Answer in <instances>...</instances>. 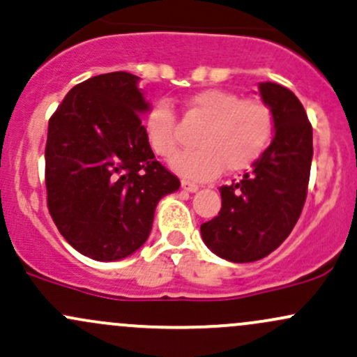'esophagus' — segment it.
I'll return each mask as SVG.
<instances>
[{"mask_svg": "<svg viewBox=\"0 0 357 357\" xmlns=\"http://www.w3.org/2000/svg\"><path fill=\"white\" fill-rule=\"evenodd\" d=\"M182 189L185 190V192H195V190L199 189V185L194 182H189V180H182Z\"/></svg>", "mask_w": 357, "mask_h": 357, "instance_id": "obj_1", "label": "esophagus"}]
</instances>
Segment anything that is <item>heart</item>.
Here are the masks:
<instances>
[{
	"mask_svg": "<svg viewBox=\"0 0 357 357\" xmlns=\"http://www.w3.org/2000/svg\"><path fill=\"white\" fill-rule=\"evenodd\" d=\"M187 109L201 117L204 126L194 137L197 148L178 153L172 168L182 177L208 180L225 170H245L269 144L274 117L267 103L221 88H208L190 95ZM149 149L162 158H170L177 149V117L167 100L149 107L143 122Z\"/></svg>",
	"mask_w": 357,
	"mask_h": 357,
	"instance_id": "b5f03b06",
	"label": "heart"
}]
</instances>
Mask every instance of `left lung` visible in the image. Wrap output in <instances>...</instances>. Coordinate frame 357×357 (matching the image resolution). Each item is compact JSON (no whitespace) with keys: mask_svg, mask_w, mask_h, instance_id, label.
Instances as JSON below:
<instances>
[{"mask_svg":"<svg viewBox=\"0 0 357 357\" xmlns=\"http://www.w3.org/2000/svg\"><path fill=\"white\" fill-rule=\"evenodd\" d=\"M259 93L274 117L272 143L240 182L220 187V214L201 225L209 250L236 264L264 259L287 238L312 168V126L296 95L272 82L259 83Z\"/></svg>","mask_w":357,"mask_h":357,"instance_id":"left-lung-1","label":"left lung"}]
</instances>
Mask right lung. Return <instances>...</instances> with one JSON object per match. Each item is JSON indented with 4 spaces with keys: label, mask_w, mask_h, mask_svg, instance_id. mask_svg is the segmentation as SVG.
Instances as JSON below:
<instances>
[{
    "label": "right lung",
    "mask_w": 357,
    "mask_h": 357,
    "mask_svg": "<svg viewBox=\"0 0 357 357\" xmlns=\"http://www.w3.org/2000/svg\"><path fill=\"white\" fill-rule=\"evenodd\" d=\"M139 76L116 71L73 86L49 119L47 206L79 254L121 260L148 240L156 204L180 180L156 162L141 116Z\"/></svg>",
    "instance_id": "add662e5"
}]
</instances>
